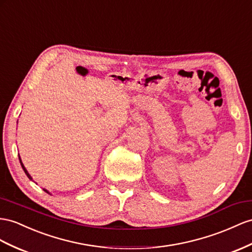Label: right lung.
I'll return each instance as SVG.
<instances>
[{"mask_svg": "<svg viewBox=\"0 0 252 252\" xmlns=\"http://www.w3.org/2000/svg\"><path fill=\"white\" fill-rule=\"evenodd\" d=\"M19 160H20V164H21V166H22V169H23V170H24V172H25V175L28 176V178H29L30 180H33V178L31 177V175H30V173H29V171L27 170V168H25V167H24V165H23V163H22V160H21V158H20V156H19ZM43 190L46 191V192H48V193H50V195H51V192H50L49 190H47L46 189H43Z\"/></svg>", "mask_w": 252, "mask_h": 252, "instance_id": "obj_1", "label": "right lung"}]
</instances>
